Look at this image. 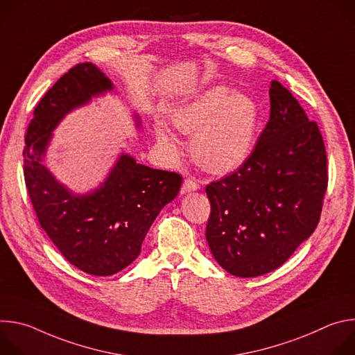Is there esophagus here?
<instances>
[{
  "label": "esophagus",
  "mask_w": 355,
  "mask_h": 355,
  "mask_svg": "<svg viewBox=\"0 0 355 355\" xmlns=\"http://www.w3.org/2000/svg\"><path fill=\"white\" fill-rule=\"evenodd\" d=\"M199 188V184L195 178H187L181 187V193H187V192H192L196 191Z\"/></svg>",
  "instance_id": "34e87169"
}]
</instances>
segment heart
I'll use <instances>...</instances> for the list:
<instances>
[{
	"label": "heart",
	"instance_id": "heart-1",
	"mask_svg": "<svg viewBox=\"0 0 355 355\" xmlns=\"http://www.w3.org/2000/svg\"><path fill=\"white\" fill-rule=\"evenodd\" d=\"M173 125L193 135L191 151L195 162L208 171L226 173L241 166L254 146L260 110L254 99L225 85L202 91L171 108ZM159 143L170 155H178V141L163 122L155 126Z\"/></svg>",
	"mask_w": 355,
	"mask_h": 355
}]
</instances>
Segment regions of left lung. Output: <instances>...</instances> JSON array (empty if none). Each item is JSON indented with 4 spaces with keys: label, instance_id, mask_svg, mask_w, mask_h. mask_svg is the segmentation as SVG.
I'll list each match as a JSON object with an SVG mask.
<instances>
[{
    "label": "left lung",
    "instance_id": "left-lung-1",
    "mask_svg": "<svg viewBox=\"0 0 355 355\" xmlns=\"http://www.w3.org/2000/svg\"><path fill=\"white\" fill-rule=\"evenodd\" d=\"M270 121L240 168L207 187V240L236 277L281 267L315 232L327 189V157L316 122L279 83L270 87Z\"/></svg>",
    "mask_w": 355,
    "mask_h": 355
}]
</instances>
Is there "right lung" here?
Listing matches in <instances>:
<instances>
[{"label": "right lung", "mask_w": 355, "mask_h": 355, "mask_svg": "<svg viewBox=\"0 0 355 355\" xmlns=\"http://www.w3.org/2000/svg\"><path fill=\"white\" fill-rule=\"evenodd\" d=\"M112 89L111 80L92 63L74 66L36 105L24 148L25 184L42 229L69 263L96 277L114 275L137 259L151 223L182 184L177 173L121 155L103 184L77 195L43 164L60 121L92 96ZM136 122L140 126L139 118Z\"/></svg>", "instance_id": "1"}]
</instances>
